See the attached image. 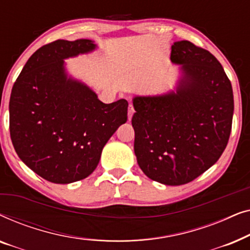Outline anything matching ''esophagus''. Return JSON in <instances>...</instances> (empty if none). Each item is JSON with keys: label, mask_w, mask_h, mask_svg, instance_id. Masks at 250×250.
Here are the masks:
<instances>
[{"label": "esophagus", "mask_w": 250, "mask_h": 250, "mask_svg": "<svg viewBox=\"0 0 250 250\" xmlns=\"http://www.w3.org/2000/svg\"><path fill=\"white\" fill-rule=\"evenodd\" d=\"M127 115H128V121H131L132 117H133V115H134V107H133L132 104H129V105H128Z\"/></svg>", "instance_id": "esophagus-1"}]
</instances>
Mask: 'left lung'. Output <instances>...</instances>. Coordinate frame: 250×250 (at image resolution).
<instances>
[{"label":"left lung","instance_id":"8db88e82","mask_svg":"<svg viewBox=\"0 0 250 250\" xmlns=\"http://www.w3.org/2000/svg\"><path fill=\"white\" fill-rule=\"evenodd\" d=\"M170 60L184 71L176 93L134 98L132 126L143 173L181 186L206 172L227 148L233 92L220 61L190 41L174 43Z\"/></svg>","mask_w":250,"mask_h":250}]
</instances>
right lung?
Segmentation results:
<instances>
[{"mask_svg": "<svg viewBox=\"0 0 250 250\" xmlns=\"http://www.w3.org/2000/svg\"><path fill=\"white\" fill-rule=\"evenodd\" d=\"M90 40H57L29 58L10 97V136L19 158L37 175L67 184L87 177L101 151L127 121L128 102L105 104L67 78L63 59L92 51Z\"/></svg>", "mask_w": 250, "mask_h": 250, "instance_id": "right-lung-1", "label": "right lung"}]
</instances>
